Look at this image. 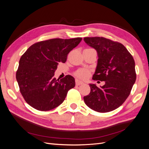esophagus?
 <instances>
[{"label":"esophagus","mask_w":149,"mask_h":149,"mask_svg":"<svg viewBox=\"0 0 149 149\" xmlns=\"http://www.w3.org/2000/svg\"><path fill=\"white\" fill-rule=\"evenodd\" d=\"M75 83H76V86H79L81 84H83V83L82 81H79V80H78L77 79L75 80Z\"/></svg>","instance_id":"obj_1"}]
</instances>
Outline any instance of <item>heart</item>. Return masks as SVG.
<instances>
[{
    "label": "heart",
    "instance_id": "obj_1",
    "mask_svg": "<svg viewBox=\"0 0 149 149\" xmlns=\"http://www.w3.org/2000/svg\"><path fill=\"white\" fill-rule=\"evenodd\" d=\"M89 70L86 68H79L74 72V75L80 79H86L89 75Z\"/></svg>",
    "mask_w": 149,
    "mask_h": 149
}]
</instances>
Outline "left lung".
<instances>
[{"mask_svg": "<svg viewBox=\"0 0 149 149\" xmlns=\"http://www.w3.org/2000/svg\"><path fill=\"white\" fill-rule=\"evenodd\" d=\"M84 41L97 52V65L93 79L105 81L101 88L89 84L91 92L84 97V102L99 112L113 111L125 102L136 82L134 58L119 42L100 37H85Z\"/></svg>", "mask_w": 149, "mask_h": 149, "instance_id": "left-lung-1", "label": "left lung"}]
</instances>
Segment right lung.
Segmentation results:
<instances>
[{
	"mask_svg": "<svg viewBox=\"0 0 149 149\" xmlns=\"http://www.w3.org/2000/svg\"><path fill=\"white\" fill-rule=\"evenodd\" d=\"M82 38H52L30 46L19 61L16 79L25 101L38 111H47L60 106L68 91L75 86L74 78L66 75L54 77L58 63H65L67 56Z\"/></svg>",
	"mask_w": 149,
	"mask_h": 149,
	"instance_id": "add662e5",
	"label": "right lung"
}]
</instances>
